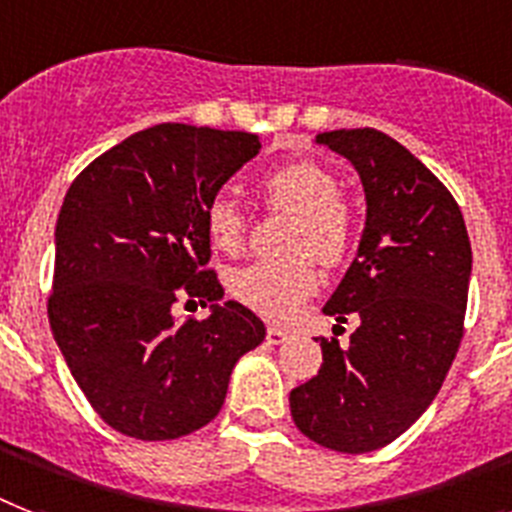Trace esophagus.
Returning <instances> with one entry per match:
<instances>
[{
	"instance_id": "obj_1",
	"label": "esophagus",
	"mask_w": 512,
	"mask_h": 512,
	"mask_svg": "<svg viewBox=\"0 0 512 512\" xmlns=\"http://www.w3.org/2000/svg\"><path fill=\"white\" fill-rule=\"evenodd\" d=\"M286 339H289V331H286V328H278V326L268 328V342L270 344H284Z\"/></svg>"
}]
</instances>
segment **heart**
<instances>
[{"label":"heart","mask_w":512,"mask_h":512,"mask_svg":"<svg viewBox=\"0 0 512 512\" xmlns=\"http://www.w3.org/2000/svg\"><path fill=\"white\" fill-rule=\"evenodd\" d=\"M263 191L276 210L294 213L289 252H297V257L244 265L231 276V292L249 310L270 321H286L321 284V273L315 268L313 257H307L305 252H313L328 265L342 263L352 239L350 213L339 202L336 178L313 160L286 162L276 168L263 181ZM205 226L215 249H242L247 220L242 207L231 197L218 194L207 205Z\"/></svg>","instance_id":"b5f03b06"}]
</instances>
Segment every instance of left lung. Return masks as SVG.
<instances>
[{"label":"left lung","mask_w":512,"mask_h":512,"mask_svg":"<svg viewBox=\"0 0 512 512\" xmlns=\"http://www.w3.org/2000/svg\"><path fill=\"white\" fill-rule=\"evenodd\" d=\"M315 144L350 160L365 194L357 255L323 305L336 326L357 315L350 344L321 339L318 376L289 394L297 429L360 455L413 426L442 389L463 336L471 239L442 181L392 136L339 128Z\"/></svg>","instance_id":"1"}]
</instances>
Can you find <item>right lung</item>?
Listing matches in <instances>:
<instances>
[{"label": "right lung", "mask_w": 512, "mask_h": 512, "mask_svg": "<svg viewBox=\"0 0 512 512\" xmlns=\"http://www.w3.org/2000/svg\"><path fill=\"white\" fill-rule=\"evenodd\" d=\"M260 136L160 123L107 149L70 184L54 228L49 323L70 373L115 431L144 442L202 429L226 402L239 357L265 339L223 299L207 205L260 152ZM178 293L213 301L205 322Z\"/></svg>", "instance_id": "obj_1"}]
</instances>
